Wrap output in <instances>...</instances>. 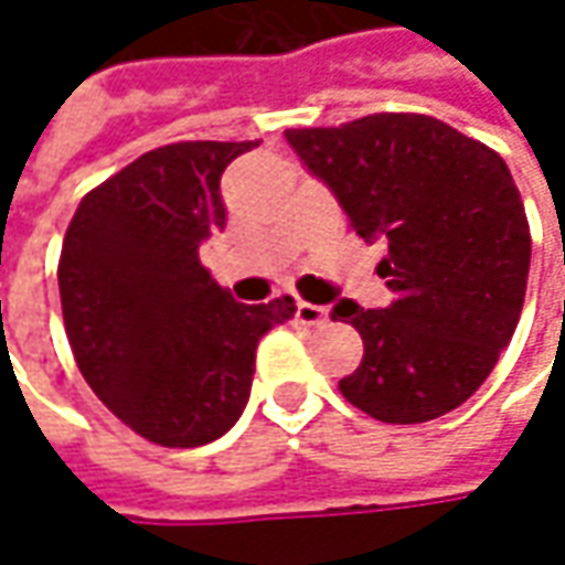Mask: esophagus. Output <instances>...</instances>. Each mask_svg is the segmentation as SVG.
<instances>
[{"mask_svg": "<svg viewBox=\"0 0 565 565\" xmlns=\"http://www.w3.org/2000/svg\"><path fill=\"white\" fill-rule=\"evenodd\" d=\"M297 321L300 324H309V328H316V324H324L328 321V309L324 306H316V302H297Z\"/></svg>", "mask_w": 565, "mask_h": 565, "instance_id": "obj_1", "label": "esophagus"}]
</instances>
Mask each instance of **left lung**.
I'll use <instances>...</instances> for the list:
<instances>
[{"label": "left lung", "mask_w": 565, "mask_h": 565, "mask_svg": "<svg viewBox=\"0 0 565 565\" xmlns=\"http://www.w3.org/2000/svg\"><path fill=\"white\" fill-rule=\"evenodd\" d=\"M284 137L331 186L350 227L387 244L379 275L394 302L362 309L341 300L331 309L365 347L341 394L391 425L457 409L491 375L525 302L532 234L507 162L413 111L290 127Z\"/></svg>", "instance_id": "left-lung-1"}]
</instances>
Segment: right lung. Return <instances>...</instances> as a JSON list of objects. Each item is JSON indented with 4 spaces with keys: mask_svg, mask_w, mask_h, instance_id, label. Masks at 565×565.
<instances>
[{
    "mask_svg": "<svg viewBox=\"0 0 565 565\" xmlns=\"http://www.w3.org/2000/svg\"><path fill=\"white\" fill-rule=\"evenodd\" d=\"M259 140H186L93 186L68 224L58 294L93 394L140 438L203 447L241 418L256 347L294 319L290 297L237 302L200 263L224 227L222 174Z\"/></svg>",
    "mask_w": 565,
    "mask_h": 565,
    "instance_id": "add662e5",
    "label": "right lung"
}]
</instances>
